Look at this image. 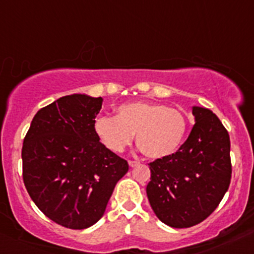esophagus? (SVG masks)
Wrapping results in <instances>:
<instances>
[{
  "instance_id": "1",
  "label": "esophagus",
  "mask_w": 254,
  "mask_h": 254,
  "mask_svg": "<svg viewBox=\"0 0 254 254\" xmlns=\"http://www.w3.org/2000/svg\"><path fill=\"white\" fill-rule=\"evenodd\" d=\"M129 166L130 167H136V166H139V162H136V161H129Z\"/></svg>"
}]
</instances>
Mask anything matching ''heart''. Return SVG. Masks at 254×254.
<instances>
[{"label": "heart", "instance_id": "heart-1", "mask_svg": "<svg viewBox=\"0 0 254 254\" xmlns=\"http://www.w3.org/2000/svg\"><path fill=\"white\" fill-rule=\"evenodd\" d=\"M188 127V119L179 109L155 102L135 101L120 104L115 117L97 118L93 129L112 152H123L135 135L136 145L146 157L163 160L179 150Z\"/></svg>", "mask_w": 254, "mask_h": 254}]
</instances>
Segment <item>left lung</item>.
<instances>
[{
	"label": "left lung",
	"instance_id": "left-lung-1",
	"mask_svg": "<svg viewBox=\"0 0 254 254\" xmlns=\"http://www.w3.org/2000/svg\"><path fill=\"white\" fill-rule=\"evenodd\" d=\"M194 124L175 155L150 163L146 187L156 216L184 229L205 220L220 204L231 181L230 136L210 109L194 106Z\"/></svg>",
	"mask_w": 254,
	"mask_h": 254
}]
</instances>
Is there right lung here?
<instances>
[{"instance_id": "obj_1", "label": "right lung", "mask_w": 254, "mask_h": 254, "mask_svg": "<svg viewBox=\"0 0 254 254\" xmlns=\"http://www.w3.org/2000/svg\"><path fill=\"white\" fill-rule=\"evenodd\" d=\"M102 102L87 94L61 97L34 115L23 141V181L30 198L68 229L96 224L129 170L94 132Z\"/></svg>"}]
</instances>
